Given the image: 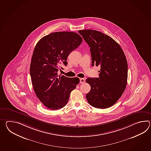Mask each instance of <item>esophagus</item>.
<instances>
[{
    "label": "esophagus",
    "instance_id": "esophagus-1",
    "mask_svg": "<svg viewBox=\"0 0 151 151\" xmlns=\"http://www.w3.org/2000/svg\"><path fill=\"white\" fill-rule=\"evenodd\" d=\"M80 80V82L81 83H84L85 82V79L83 78H81Z\"/></svg>",
    "mask_w": 151,
    "mask_h": 151
}]
</instances>
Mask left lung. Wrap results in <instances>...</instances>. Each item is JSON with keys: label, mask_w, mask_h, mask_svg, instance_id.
Masks as SVG:
<instances>
[{"label": "left lung", "mask_w": 151, "mask_h": 151, "mask_svg": "<svg viewBox=\"0 0 151 151\" xmlns=\"http://www.w3.org/2000/svg\"><path fill=\"white\" fill-rule=\"evenodd\" d=\"M90 47L92 66H100L99 77H89L91 91L86 95L89 104L104 109L114 105L127 86L128 64L120 45L110 36L99 31H78Z\"/></svg>", "instance_id": "1"}]
</instances>
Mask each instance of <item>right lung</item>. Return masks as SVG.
<instances>
[{"mask_svg":"<svg viewBox=\"0 0 151 151\" xmlns=\"http://www.w3.org/2000/svg\"><path fill=\"white\" fill-rule=\"evenodd\" d=\"M82 42L76 32H56L42 38L35 47L30 68L31 82L36 96L47 108L64 107L79 83L78 77L58 76L57 72L61 64L67 65L68 56Z\"/></svg>","mask_w":151,"mask_h":151,"instance_id":"right-lung-1","label":"right lung"}]
</instances>
